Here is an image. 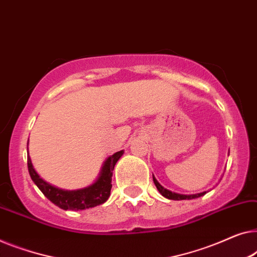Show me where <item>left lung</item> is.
<instances>
[{
    "instance_id": "obj_1",
    "label": "left lung",
    "mask_w": 257,
    "mask_h": 257,
    "mask_svg": "<svg viewBox=\"0 0 257 257\" xmlns=\"http://www.w3.org/2000/svg\"><path fill=\"white\" fill-rule=\"evenodd\" d=\"M153 181H154V184H155L156 189H158V190H159V192L161 193V195H162L163 197H166V198H168V199H173V200L195 199V198H198V197H202V196H204V195H205V193H207V192L210 191V190H207V191H203V192H199V193H193V195H183V193L173 192V191L168 190V189L163 188L162 185L159 183L158 180H156V178L154 177V175H153Z\"/></svg>"
}]
</instances>
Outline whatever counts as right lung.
<instances>
[{
	"instance_id": "right-lung-1",
	"label": "right lung",
	"mask_w": 257,
	"mask_h": 257,
	"mask_svg": "<svg viewBox=\"0 0 257 257\" xmlns=\"http://www.w3.org/2000/svg\"><path fill=\"white\" fill-rule=\"evenodd\" d=\"M122 154H124V151H119L106 158L94 183L88 185V187L76 189V190H65V189L57 188L43 180L39 176V174L36 172V169L33 168L31 158L29 156V148L28 168L32 181L35 182V184L45 195L47 199H50L52 203L65 211H80L101 205V204L106 202L110 197L111 188H112L111 181H112L114 165L121 158Z\"/></svg>"
}]
</instances>
